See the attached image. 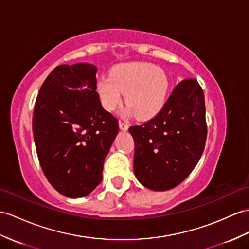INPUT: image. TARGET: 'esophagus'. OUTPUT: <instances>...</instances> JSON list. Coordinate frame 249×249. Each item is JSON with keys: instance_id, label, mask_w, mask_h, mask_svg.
I'll list each match as a JSON object with an SVG mask.
<instances>
[{"instance_id": "34e87169", "label": "esophagus", "mask_w": 249, "mask_h": 249, "mask_svg": "<svg viewBox=\"0 0 249 249\" xmlns=\"http://www.w3.org/2000/svg\"><path fill=\"white\" fill-rule=\"evenodd\" d=\"M119 128H120V130L126 131V130L129 129V125L126 124L125 123H124V121H119Z\"/></svg>"}]
</instances>
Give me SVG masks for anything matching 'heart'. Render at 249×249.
<instances>
[{"label": "heart", "mask_w": 249, "mask_h": 249, "mask_svg": "<svg viewBox=\"0 0 249 249\" xmlns=\"http://www.w3.org/2000/svg\"><path fill=\"white\" fill-rule=\"evenodd\" d=\"M169 79L165 71L149 63H128L116 66L110 77H101L97 83L101 105L113 112L121 105L125 94L129 107L124 115L135 114L147 120L157 115L166 102Z\"/></svg>", "instance_id": "obj_1"}]
</instances>
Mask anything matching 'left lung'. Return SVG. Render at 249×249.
Wrapping results in <instances>:
<instances>
[{"label": "left lung", "instance_id": "1", "mask_svg": "<svg viewBox=\"0 0 249 249\" xmlns=\"http://www.w3.org/2000/svg\"><path fill=\"white\" fill-rule=\"evenodd\" d=\"M204 92L196 79L179 82L160 113L130 126L134 138V173L151 190L172 189L201 159L207 137Z\"/></svg>", "mask_w": 249, "mask_h": 249}]
</instances>
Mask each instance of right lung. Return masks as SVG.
Listing matches in <instances>:
<instances>
[{
	"instance_id": "1",
	"label": "right lung",
	"mask_w": 249,
	"mask_h": 249,
	"mask_svg": "<svg viewBox=\"0 0 249 249\" xmlns=\"http://www.w3.org/2000/svg\"><path fill=\"white\" fill-rule=\"evenodd\" d=\"M97 68L58 65L36 100L33 132L42 170L68 197L88 196L101 183L106 156L118 134V120L96 92Z\"/></svg>"
}]
</instances>
